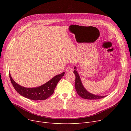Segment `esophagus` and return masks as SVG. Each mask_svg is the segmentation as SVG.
Returning <instances> with one entry per match:
<instances>
[{"instance_id":"esophagus-1","label":"esophagus","mask_w":131,"mask_h":131,"mask_svg":"<svg viewBox=\"0 0 131 131\" xmlns=\"http://www.w3.org/2000/svg\"><path fill=\"white\" fill-rule=\"evenodd\" d=\"M66 71L67 72H68V73H71V72H72L73 69H72V67H71V66H68V67H66Z\"/></svg>"}]
</instances>
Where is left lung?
I'll use <instances>...</instances> for the list:
<instances>
[{"instance_id":"left-lung-1","label":"left lung","mask_w":131,"mask_h":131,"mask_svg":"<svg viewBox=\"0 0 131 131\" xmlns=\"http://www.w3.org/2000/svg\"><path fill=\"white\" fill-rule=\"evenodd\" d=\"M74 71L73 72L75 75V88L76 89V91L80 97L83 99H89V100H97L106 97V95L101 96V95H95L92 93L89 92L86 89L84 88L83 84H82V82L81 81L80 77L78 72L76 71L77 68L74 67Z\"/></svg>"}]
</instances>
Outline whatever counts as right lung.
Wrapping results in <instances>:
<instances>
[{"label":"right lung","mask_w":131,"mask_h":131,"mask_svg":"<svg viewBox=\"0 0 131 131\" xmlns=\"http://www.w3.org/2000/svg\"><path fill=\"white\" fill-rule=\"evenodd\" d=\"M65 74L63 72L54 77L47 83L37 88H27L18 84L14 81L9 73V78L15 90L23 97L32 100H46L51 95L58 82Z\"/></svg>","instance_id":"obj_1"}]
</instances>
